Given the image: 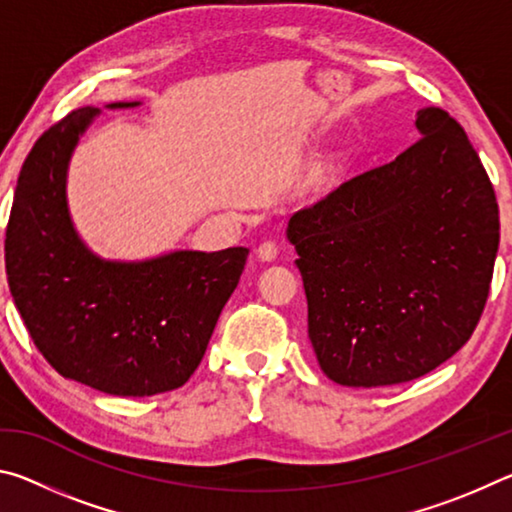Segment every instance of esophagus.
<instances>
[{"label": "esophagus", "instance_id": "34e87169", "mask_svg": "<svg viewBox=\"0 0 512 512\" xmlns=\"http://www.w3.org/2000/svg\"><path fill=\"white\" fill-rule=\"evenodd\" d=\"M257 257L262 259V262H273V259L277 257V246L273 244V241H264V244H259V248H257Z\"/></svg>", "mask_w": 512, "mask_h": 512}]
</instances>
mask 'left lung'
I'll return each instance as SVG.
<instances>
[{"mask_svg":"<svg viewBox=\"0 0 512 512\" xmlns=\"http://www.w3.org/2000/svg\"><path fill=\"white\" fill-rule=\"evenodd\" d=\"M420 140L291 216L309 341L325 375L377 388L427 375L470 339L499 248L479 155L440 108Z\"/></svg>","mask_w":512,"mask_h":512,"instance_id":"left-lung-1","label":"left lung"}]
</instances>
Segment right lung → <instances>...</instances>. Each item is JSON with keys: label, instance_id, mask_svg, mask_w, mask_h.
<instances>
[{"label": "right lung", "instance_id": "obj_1", "mask_svg": "<svg viewBox=\"0 0 512 512\" xmlns=\"http://www.w3.org/2000/svg\"><path fill=\"white\" fill-rule=\"evenodd\" d=\"M99 115L92 106L69 112L24 160L6 228L8 287L36 348L65 379L119 397L167 393L201 363L248 248L142 262L92 253L69 214L67 169Z\"/></svg>", "mask_w": 512, "mask_h": 512}]
</instances>
